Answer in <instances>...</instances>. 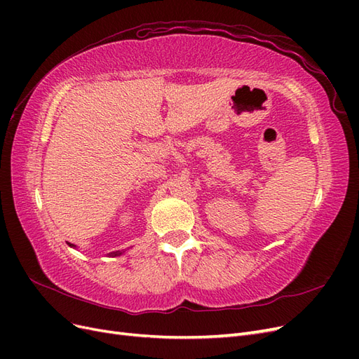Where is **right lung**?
I'll list each match as a JSON object with an SVG mask.
<instances>
[{
    "instance_id": "1",
    "label": "right lung",
    "mask_w": 359,
    "mask_h": 359,
    "mask_svg": "<svg viewBox=\"0 0 359 359\" xmlns=\"http://www.w3.org/2000/svg\"><path fill=\"white\" fill-rule=\"evenodd\" d=\"M70 247H73V248H76V245L74 244H70V243H67ZM124 252L126 250H116V252H111V253H107V256H111V257H116V256H121V255H124Z\"/></svg>"
}]
</instances>
